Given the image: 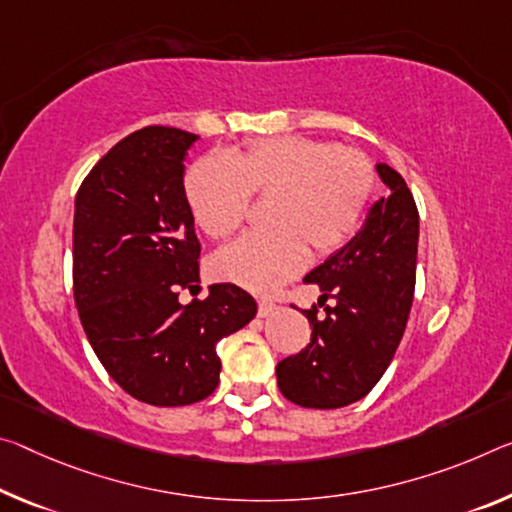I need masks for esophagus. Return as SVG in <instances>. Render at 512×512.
<instances>
[{"label":"esophagus","mask_w":512,"mask_h":512,"mask_svg":"<svg viewBox=\"0 0 512 512\" xmlns=\"http://www.w3.org/2000/svg\"><path fill=\"white\" fill-rule=\"evenodd\" d=\"M275 310H278V305H275V303H271V300H259V303H257V316H262V319H264V316H271Z\"/></svg>","instance_id":"obj_1"}]
</instances>
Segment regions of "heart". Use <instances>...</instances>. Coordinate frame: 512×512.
<instances>
[{
	"label": "heart",
	"mask_w": 512,
	"mask_h": 512,
	"mask_svg": "<svg viewBox=\"0 0 512 512\" xmlns=\"http://www.w3.org/2000/svg\"><path fill=\"white\" fill-rule=\"evenodd\" d=\"M373 184L364 152L289 134L234 154H205L186 170L184 196L212 239L246 221L253 196H273L266 214L271 230L243 234L214 257L216 278L271 294L305 269L310 248L330 255L353 237Z\"/></svg>",
	"instance_id": "heart-1"
}]
</instances>
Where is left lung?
<instances>
[{"instance_id":"left-lung-1","label":"left lung","mask_w":512,"mask_h":512,"mask_svg":"<svg viewBox=\"0 0 512 512\" xmlns=\"http://www.w3.org/2000/svg\"><path fill=\"white\" fill-rule=\"evenodd\" d=\"M387 196L369 209L362 230L342 250L305 275L319 285L318 316L303 310L312 337L303 351L278 362L275 376L285 399L300 408H344L367 396L383 378L408 323L417 278L419 212L403 177L376 166Z\"/></svg>"}]
</instances>
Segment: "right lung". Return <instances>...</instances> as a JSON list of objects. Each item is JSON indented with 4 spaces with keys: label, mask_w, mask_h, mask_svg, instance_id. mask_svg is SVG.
<instances>
[{
    "label": "right lung",
    "mask_w": 512,
    "mask_h": 512,
    "mask_svg": "<svg viewBox=\"0 0 512 512\" xmlns=\"http://www.w3.org/2000/svg\"><path fill=\"white\" fill-rule=\"evenodd\" d=\"M200 136L150 125L113 145L84 177L72 227V291L97 360L136 401L180 408L218 385L216 342L257 312L237 285H198L200 241L184 159Z\"/></svg>",
    "instance_id": "right-lung-1"
}]
</instances>
